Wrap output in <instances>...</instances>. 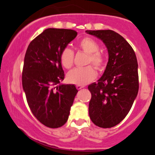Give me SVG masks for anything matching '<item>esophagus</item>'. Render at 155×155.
<instances>
[{
    "mask_svg": "<svg viewBox=\"0 0 155 155\" xmlns=\"http://www.w3.org/2000/svg\"><path fill=\"white\" fill-rule=\"evenodd\" d=\"M83 87H84V86H82V85H76V88H77L78 90H80V89H82Z\"/></svg>",
    "mask_w": 155,
    "mask_h": 155,
    "instance_id": "esophagus-1",
    "label": "esophagus"
}]
</instances>
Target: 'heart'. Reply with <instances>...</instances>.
<instances>
[{
	"instance_id": "heart-1",
	"label": "heart",
	"mask_w": 155,
	"mask_h": 155,
	"mask_svg": "<svg viewBox=\"0 0 155 155\" xmlns=\"http://www.w3.org/2000/svg\"><path fill=\"white\" fill-rule=\"evenodd\" d=\"M79 47L84 52L88 54L87 64H92L98 70H101L104 65V58L99 51V46L92 38H84L78 43ZM61 64L65 68L69 69L73 66L74 62V52L71 48H65L62 51L60 56ZM97 77V73L91 65L84 68H76L69 72L67 75L68 81L77 85H84L92 82Z\"/></svg>"
}]
</instances>
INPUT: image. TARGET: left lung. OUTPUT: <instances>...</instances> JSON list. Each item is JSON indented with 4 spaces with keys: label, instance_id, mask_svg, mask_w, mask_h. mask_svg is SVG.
Segmentation results:
<instances>
[{
    "label": "left lung",
    "instance_id": "left-lung-1",
    "mask_svg": "<svg viewBox=\"0 0 155 155\" xmlns=\"http://www.w3.org/2000/svg\"><path fill=\"white\" fill-rule=\"evenodd\" d=\"M107 46L109 61L97 82L90 84L89 115L100 128L116 126L132 107L139 89L137 58L131 46L113 30H87Z\"/></svg>",
    "mask_w": 155,
    "mask_h": 155
}]
</instances>
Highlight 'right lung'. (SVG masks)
<instances>
[{"label":"right lung","mask_w":155,"mask_h":155,"mask_svg":"<svg viewBox=\"0 0 155 155\" xmlns=\"http://www.w3.org/2000/svg\"><path fill=\"white\" fill-rule=\"evenodd\" d=\"M77 35L73 29H46L30 42L25 54L23 90L34 116L48 128L67 122L78 92L74 84H61L65 74L60 59Z\"/></svg>","instance_id":"add662e5"}]
</instances>
